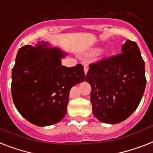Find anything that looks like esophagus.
I'll use <instances>...</instances> for the list:
<instances>
[{
	"label": "esophagus",
	"instance_id": "esophagus-1",
	"mask_svg": "<svg viewBox=\"0 0 153 153\" xmlns=\"http://www.w3.org/2000/svg\"><path fill=\"white\" fill-rule=\"evenodd\" d=\"M88 71H89V66H88L87 64H85V65H84V71H85V74H87Z\"/></svg>",
	"mask_w": 153,
	"mask_h": 153
}]
</instances>
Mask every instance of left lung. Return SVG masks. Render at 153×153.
<instances>
[{"mask_svg":"<svg viewBox=\"0 0 153 153\" xmlns=\"http://www.w3.org/2000/svg\"><path fill=\"white\" fill-rule=\"evenodd\" d=\"M145 61L136 42L126 40L121 53L89 64L94 115L105 123H121L137 109L146 85Z\"/></svg>","mask_w":153,"mask_h":153,"instance_id":"obj_1","label":"left lung"}]
</instances>
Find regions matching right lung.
<instances>
[{"instance_id": "add662e5", "label": "right lung", "mask_w": 153, "mask_h": 153, "mask_svg": "<svg viewBox=\"0 0 153 153\" xmlns=\"http://www.w3.org/2000/svg\"><path fill=\"white\" fill-rule=\"evenodd\" d=\"M47 42L21 47L12 68V100L27 121L38 126H50L67 113L72 86L85 81L83 66L61 64L67 54L58 48H46Z\"/></svg>"}]
</instances>
